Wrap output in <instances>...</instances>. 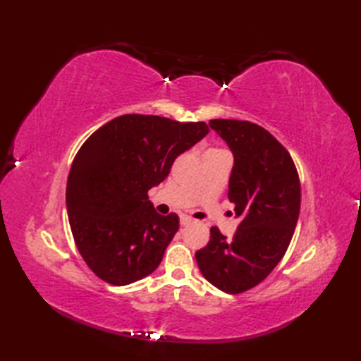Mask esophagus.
Returning <instances> with one entry per match:
<instances>
[{"label": "esophagus", "instance_id": "1", "mask_svg": "<svg viewBox=\"0 0 361 361\" xmlns=\"http://www.w3.org/2000/svg\"><path fill=\"white\" fill-rule=\"evenodd\" d=\"M180 224H181V226H188V225L192 224V219H190L189 216H181L180 217Z\"/></svg>", "mask_w": 361, "mask_h": 361}]
</instances>
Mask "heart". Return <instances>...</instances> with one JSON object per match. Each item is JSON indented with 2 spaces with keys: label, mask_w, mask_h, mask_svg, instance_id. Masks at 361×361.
Returning a JSON list of instances; mask_svg holds the SVG:
<instances>
[{
  "label": "heart",
  "mask_w": 361,
  "mask_h": 361,
  "mask_svg": "<svg viewBox=\"0 0 361 361\" xmlns=\"http://www.w3.org/2000/svg\"><path fill=\"white\" fill-rule=\"evenodd\" d=\"M209 152H217V150H209Z\"/></svg>",
  "instance_id": "heart-1"
}]
</instances>
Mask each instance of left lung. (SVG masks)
I'll list each match as a JSON object with an SVG mask.
<instances>
[{"label":"left lung","instance_id":"1","mask_svg":"<svg viewBox=\"0 0 361 361\" xmlns=\"http://www.w3.org/2000/svg\"><path fill=\"white\" fill-rule=\"evenodd\" d=\"M209 127L234 157L228 197L240 224L233 239L211 228V239L195 259L214 287L235 295L262 282L286 255L301 188L290 153L265 128L234 119H211Z\"/></svg>","mask_w":361,"mask_h":361}]
</instances>
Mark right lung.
<instances>
[{
	"mask_svg": "<svg viewBox=\"0 0 361 361\" xmlns=\"http://www.w3.org/2000/svg\"><path fill=\"white\" fill-rule=\"evenodd\" d=\"M208 133L204 122L122 114L83 142L68 175L66 211L78 250L99 278L127 286L157 270L180 221L158 214L147 192Z\"/></svg>",
	"mask_w": 361,
	"mask_h": 361,
	"instance_id": "obj_1",
	"label": "right lung"
}]
</instances>
